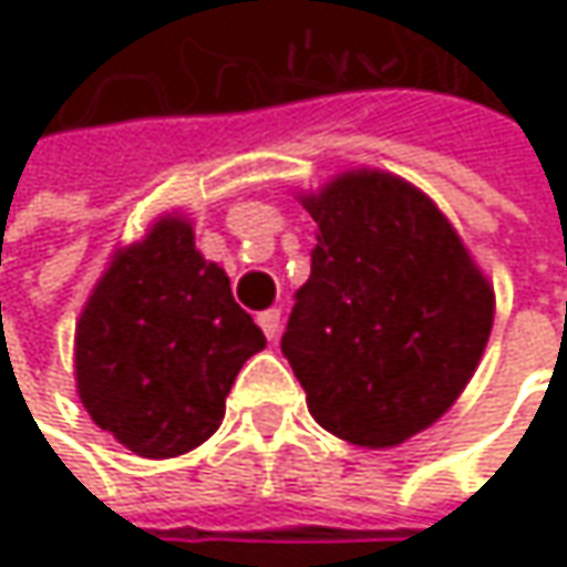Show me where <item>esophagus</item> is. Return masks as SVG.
I'll return each mask as SVG.
<instances>
[{
    "label": "esophagus",
    "instance_id": "1",
    "mask_svg": "<svg viewBox=\"0 0 567 567\" xmlns=\"http://www.w3.org/2000/svg\"><path fill=\"white\" fill-rule=\"evenodd\" d=\"M258 328L265 331V338L268 340L277 338V331H280V309H268V312H261V316H258Z\"/></svg>",
    "mask_w": 567,
    "mask_h": 567
}]
</instances>
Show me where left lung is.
I'll use <instances>...</instances> for the list:
<instances>
[{
	"label": "left lung",
	"instance_id": "obj_1",
	"mask_svg": "<svg viewBox=\"0 0 567 567\" xmlns=\"http://www.w3.org/2000/svg\"><path fill=\"white\" fill-rule=\"evenodd\" d=\"M302 207L318 243L280 350L321 429L401 445L473 379L495 293L445 214L401 176L353 169Z\"/></svg>",
	"mask_w": 567,
	"mask_h": 567
}]
</instances>
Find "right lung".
Instances as JSON below:
<instances>
[{"label":"right lung","instance_id":"right-lung-1","mask_svg":"<svg viewBox=\"0 0 567 567\" xmlns=\"http://www.w3.org/2000/svg\"><path fill=\"white\" fill-rule=\"evenodd\" d=\"M261 347L192 224L164 217L113 255L78 318V398L138 457H176L217 432L233 381Z\"/></svg>","mask_w":567,"mask_h":567}]
</instances>
